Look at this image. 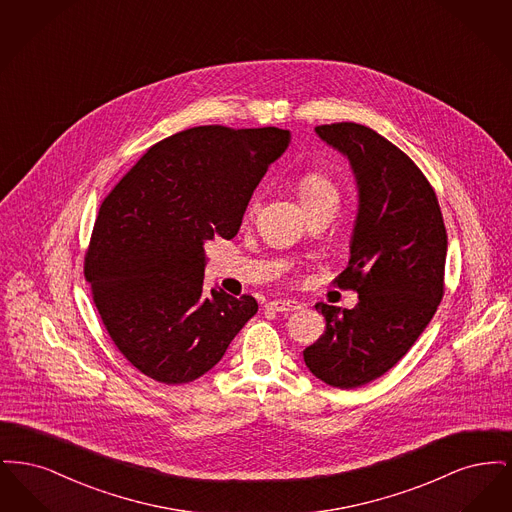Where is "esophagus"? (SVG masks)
<instances>
[{
    "mask_svg": "<svg viewBox=\"0 0 512 512\" xmlns=\"http://www.w3.org/2000/svg\"><path fill=\"white\" fill-rule=\"evenodd\" d=\"M267 307L276 313H293V311L301 309V303L293 301V299H274L268 303Z\"/></svg>",
    "mask_w": 512,
    "mask_h": 512,
    "instance_id": "obj_1",
    "label": "esophagus"
}]
</instances>
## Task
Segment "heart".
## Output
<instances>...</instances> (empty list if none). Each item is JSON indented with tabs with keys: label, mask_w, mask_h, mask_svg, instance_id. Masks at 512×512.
<instances>
[{
	"label": "heart",
	"mask_w": 512,
	"mask_h": 512,
	"mask_svg": "<svg viewBox=\"0 0 512 512\" xmlns=\"http://www.w3.org/2000/svg\"><path fill=\"white\" fill-rule=\"evenodd\" d=\"M295 190H297L299 201H301L303 207L309 205V203L320 201V199H334V201H338V188L322 172H305L303 176H299V180L295 184ZM253 209H255V199L249 201L247 211L251 213Z\"/></svg>",
	"instance_id": "b5f03b06"
}]
</instances>
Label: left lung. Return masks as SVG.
Instances as JSON below:
<instances>
[{
	"mask_svg": "<svg viewBox=\"0 0 512 512\" xmlns=\"http://www.w3.org/2000/svg\"><path fill=\"white\" fill-rule=\"evenodd\" d=\"M315 132L347 157L357 182L351 257L336 284L359 293V303H317L326 330L303 359L318 380L353 390L397 365L434 317L447 232L430 182L399 147L355 122L322 124Z\"/></svg>",
	"mask_w": 512,
	"mask_h": 512,
	"instance_id": "8db88e82",
	"label": "left lung"
}]
</instances>
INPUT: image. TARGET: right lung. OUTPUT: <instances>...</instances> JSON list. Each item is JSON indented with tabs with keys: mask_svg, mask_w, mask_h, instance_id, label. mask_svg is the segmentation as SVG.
I'll return each instance as SVG.
<instances>
[{
	"mask_svg": "<svg viewBox=\"0 0 512 512\" xmlns=\"http://www.w3.org/2000/svg\"><path fill=\"white\" fill-rule=\"evenodd\" d=\"M290 130L195 126L147 149L99 207L84 274L111 340L149 378L209 372L259 309L203 292L205 244L232 240Z\"/></svg>",
	"mask_w": 512,
	"mask_h": 512,
	"instance_id": "add662e5",
	"label": "right lung"
}]
</instances>
